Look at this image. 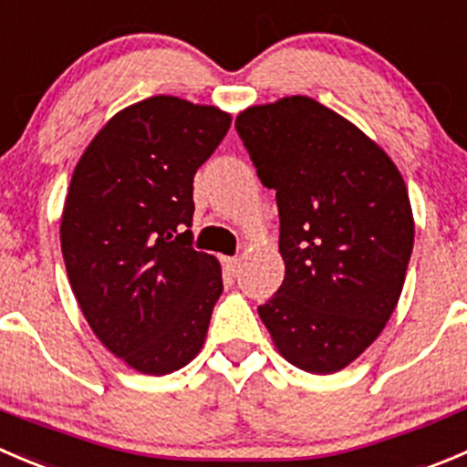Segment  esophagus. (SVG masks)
Masks as SVG:
<instances>
[{
  "instance_id": "obj_1",
  "label": "esophagus",
  "mask_w": 467,
  "mask_h": 467,
  "mask_svg": "<svg viewBox=\"0 0 467 467\" xmlns=\"http://www.w3.org/2000/svg\"><path fill=\"white\" fill-rule=\"evenodd\" d=\"M239 265H242V260H239V257H223V266L230 275L239 274Z\"/></svg>"
}]
</instances>
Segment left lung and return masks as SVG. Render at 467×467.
Returning <instances> with one entry per match:
<instances>
[{
	"label": "left lung",
	"instance_id": "obj_1",
	"mask_svg": "<svg viewBox=\"0 0 467 467\" xmlns=\"http://www.w3.org/2000/svg\"><path fill=\"white\" fill-rule=\"evenodd\" d=\"M257 178L275 192L285 280L257 307L287 363L333 374L390 319L413 253V212L390 157L306 95L234 120Z\"/></svg>",
	"mask_w": 467,
	"mask_h": 467
}]
</instances>
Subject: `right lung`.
Returning a JSON list of instances; mask_svg holds the SVG:
<instances>
[{"label":"right lung","instance_id":"obj_1","mask_svg":"<svg viewBox=\"0 0 467 467\" xmlns=\"http://www.w3.org/2000/svg\"><path fill=\"white\" fill-rule=\"evenodd\" d=\"M230 130L216 107L155 95L116 113L77 161L61 251L86 321L141 374L184 368L223 292L221 265L193 251V175Z\"/></svg>","mask_w":467,"mask_h":467}]
</instances>
